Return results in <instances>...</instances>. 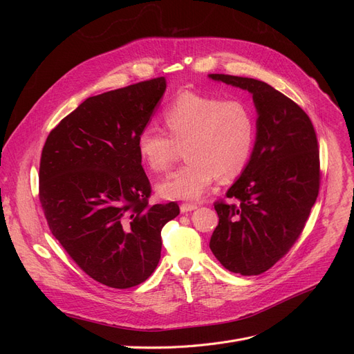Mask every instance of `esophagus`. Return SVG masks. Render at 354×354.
<instances>
[{"mask_svg":"<svg viewBox=\"0 0 354 354\" xmlns=\"http://www.w3.org/2000/svg\"><path fill=\"white\" fill-rule=\"evenodd\" d=\"M198 208L196 203H182L180 205V212H191V211H195Z\"/></svg>","mask_w":354,"mask_h":354,"instance_id":"obj_1","label":"esophagus"}]
</instances>
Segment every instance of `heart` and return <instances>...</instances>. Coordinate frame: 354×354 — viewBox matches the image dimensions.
<instances>
[{
	"mask_svg": "<svg viewBox=\"0 0 354 354\" xmlns=\"http://www.w3.org/2000/svg\"><path fill=\"white\" fill-rule=\"evenodd\" d=\"M167 135L155 126H145L136 149L151 172L166 171L183 147L182 167L158 183L166 199H196L215 178L232 180L245 171L257 139V119L243 100L185 90L163 110Z\"/></svg>",
	"mask_w": 354,
	"mask_h": 354,
	"instance_id": "1",
	"label": "heart"
}]
</instances>
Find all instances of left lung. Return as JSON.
Here are the masks:
<instances>
[{
  "label": "left lung",
  "mask_w": 354,
  "mask_h": 354,
  "mask_svg": "<svg viewBox=\"0 0 354 354\" xmlns=\"http://www.w3.org/2000/svg\"><path fill=\"white\" fill-rule=\"evenodd\" d=\"M216 82L248 90L257 109L251 159L224 201L209 248L231 272L258 275L270 270L299 239L320 189V153L306 111L270 84L230 74Z\"/></svg>",
  "instance_id": "1"
}]
</instances>
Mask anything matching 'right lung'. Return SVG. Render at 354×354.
Listing matches in <instances>:
<instances>
[{
  "label": "right lung",
  "mask_w": 354,
  "mask_h": 354,
  "mask_svg": "<svg viewBox=\"0 0 354 354\" xmlns=\"http://www.w3.org/2000/svg\"><path fill=\"white\" fill-rule=\"evenodd\" d=\"M166 90L165 77L86 99L55 126L40 159V202L51 234L88 277L139 286L160 259V231L176 202L149 205L152 188L136 138Z\"/></svg>",
  "instance_id": "obj_1"
}]
</instances>
